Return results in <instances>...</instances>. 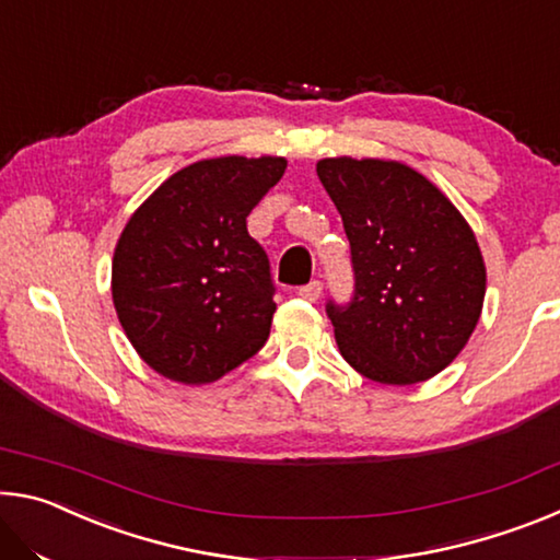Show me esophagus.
Returning a JSON list of instances; mask_svg holds the SVG:
<instances>
[{
    "label": "esophagus",
    "instance_id": "obj_1",
    "mask_svg": "<svg viewBox=\"0 0 560 560\" xmlns=\"http://www.w3.org/2000/svg\"><path fill=\"white\" fill-rule=\"evenodd\" d=\"M320 291H324V283H320V281H308L306 287H301L296 293H299L301 299L316 303L320 299Z\"/></svg>",
    "mask_w": 560,
    "mask_h": 560
}]
</instances>
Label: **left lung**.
I'll list each match as a JSON object with an SVG mask.
<instances>
[{"instance_id": "left-lung-1", "label": "left lung", "mask_w": 560, "mask_h": 560, "mask_svg": "<svg viewBox=\"0 0 560 560\" xmlns=\"http://www.w3.org/2000/svg\"><path fill=\"white\" fill-rule=\"evenodd\" d=\"M316 173L355 271L353 301L326 306L340 355L383 385L430 381L462 353L485 306L477 236L438 185L397 160L326 158Z\"/></svg>"}]
</instances>
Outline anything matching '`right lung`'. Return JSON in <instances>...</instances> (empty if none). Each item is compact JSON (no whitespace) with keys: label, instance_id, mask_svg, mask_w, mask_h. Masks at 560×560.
<instances>
[{"label":"right lung","instance_id":"obj_1","mask_svg":"<svg viewBox=\"0 0 560 560\" xmlns=\"http://www.w3.org/2000/svg\"><path fill=\"white\" fill-rule=\"evenodd\" d=\"M287 160L224 155L170 175L113 254V306L138 355L185 385L220 381L267 343L277 311L267 252L246 217Z\"/></svg>","mask_w":560,"mask_h":560}]
</instances>
